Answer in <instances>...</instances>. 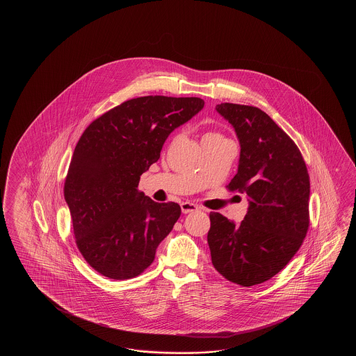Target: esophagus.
<instances>
[{
  "label": "esophagus",
  "mask_w": 356,
  "mask_h": 356,
  "mask_svg": "<svg viewBox=\"0 0 356 356\" xmlns=\"http://www.w3.org/2000/svg\"><path fill=\"white\" fill-rule=\"evenodd\" d=\"M181 209L183 213L198 211V206H197V204H192V202H181Z\"/></svg>",
  "instance_id": "esophagus-1"
}]
</instances>
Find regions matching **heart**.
Here are the masks:
<instances>
[{"label": "heart", "instance_id": "1", "mask_svg": "<svg viewBox=\"0 0 356 356\" xmlns=\"http://www.w3.org/2000/svg\"><path fill=\"white\" fill-rule=\"evenodd\" d=\"M207 140H225L222 135H220L219 132H207L204 136V141Z\"/></svg>", "mask_w": 356, "mask_h": 356}]
</instances>
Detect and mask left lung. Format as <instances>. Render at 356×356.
<instances>
[{"label": "left lung", "instance_id": "8db88e82", "mask_svg": "<svg viewBox=\"0 0 356 356\" xmlns=\"http://www.w3.org/2000/svg\"><path fill=\"white\" fill-rule=\"evenodd\" d=\"M241 144L227 189L245 193L241 224L210 213L212 265L227 280L253 286L270 280L300 248L309 227V175L296 143L259 108L216 106Z\"/></svg>", "mask_w": 356, "mask_h": 356}]
</instances>
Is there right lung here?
I'll return each mask as SVG.
<instances>
[{"instance_id": "obj_1", "label": "right lung", "mask_w": 356, "mask_h": 356, "mask_svg": "<svg viewBox=\"0 0 356 356\" xmlns=\"http://www.w3.org/2000/svg\"><path fill=\"white\" fill-rule=\"evenodd\" d=\"M204 106L200 98L131 99L83 131L63 193L76 245L103 276L126 280L144 273L179 219V204L155 202L137 186L168 136Z\"/></svg>"}]
</instances>
